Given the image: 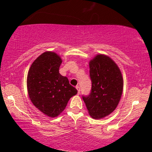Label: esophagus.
<instances>
[{
  "label": "esophagus",
  "instance_id": "esophagus-1",
  "mask_svg": "<svg viewBox=\"0 0 152 152\" xmlns=\"http://www.w3.org/2000/svg\"><path fill=\"white\" fill-rule=\"evenodd\" d=\"M76 88L78 90V94H79L80 93V87H79V86H76Z\"/></svg>",
  "mask_w": 152,
  "mask_h": 152
}]
</instances>
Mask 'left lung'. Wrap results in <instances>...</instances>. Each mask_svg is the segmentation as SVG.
I'll use <instances>...</instances> for the list:
<instances>
[{
  "instance_id": "1",
  "label": "left lung",
  "mask_w": 152,
  "mask_h": 152,
  "mask_svg": "<svg viewBox=\"0 0 152 152\" xmlns=\"http://www.w3.org/2000/svg\"><path fill=\"white\" fill-rule=\"evenodd\" d=\"M91 93L83 97L89 115L102 119L111 114L118 105L124 89L121 71L114 60L102 53L89 62Z\"/></svg>"
}]
</instances>
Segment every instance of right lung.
Segmentation results:
<instances>
[{
  "instance_id": "1",
  "label": "right lung",
  "mask_w": 152,
  "mask_h": 152,
  "mask_svg": "<svg viewBox=\"0 0 152 152\" xmlns=\"http://www.w3.org/2000/svg\"><path fill=\"white\" fill-rule=\"evenodd\" d=\"M62 59L56 52L45 51L33 62L27 75V90L31 102L41 113L56 118L63 112L77 90L59 70Z\"/></svg>"
}]
</instances>
